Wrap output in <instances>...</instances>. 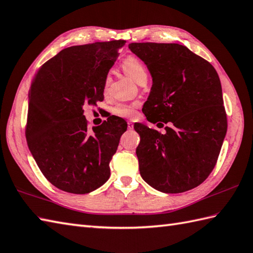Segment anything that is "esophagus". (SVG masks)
Wrapping results in <instances>:
<instances>
[{
	"mask_svg": "<svg viewBox=\"0 0 253 253\" xmlns=\"http://www.w3.org/2000/svg\"><path fill=\"white\" fill-rule=\"evenodd\" d=\"M127 127H128V129H133V123L131 121H128L127 122Z\"/></svg>",
	"mask_w": 253,
	"mask_h": 253,
	"instance_id": "esophagus-1",
	"label": "esophagus"
}]
</instances>
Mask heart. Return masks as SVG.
Masks as SVG:
<instances>
[{"mask_svg":"<svg viewBox=\"0 0 253 253\" xmlns=\"http://www.w3.org/2000/svg\"><path fill=\"white\" fill-rule=\"evenodd\" d=\"M122 67H123V70L125 71V73L134 82H138L143 75H146V69L143 62L141 61L139 58L134 56L127 57L126 59L123 61ZM137 108H138L137 102L117 103L112 109H111V112L117 117L131 119V117L136 115Z\"/></svg>","mask_w":253,"mask_h":253,"instance_id":"b5f03b06","label":"heart"}]
</instances>
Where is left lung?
I'll return each instance as SVG.
<instances>
[{"instance_id":"1","label":"left lung","mask_w":253,"mask_h":253,"mask_svg":"<svg viewBox=\"0 0 253 253\" xmlns=\"http://www.w3.org/2000/svg\"><path fill=\"white\" fill-rule=\"evenodd\" d=\"M128 47L146 64L153 81L142 109L146 120L170 125L161 133L134 124L140 134L136 153L141 177L163 193L192 190L213 170L226 134L219 75L183 45L131 43Z\"/></svg>"}]
</instances>
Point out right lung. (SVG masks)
<instances>
[{
  "label": "right lung",
  "mask_w": 253,
  "mask_h": 253,
  "mask_svg": "<svg viewBox=\"0 0 253 253\" xmlns=\"http://www.w3.org/2000/svg\"><path fill=\"white\" fill-rule=\"evenodd\" d=\"M125 43L68 47L45 62L32 81L28 146L44 177L61 191L87 194L110 178V162L127 124L112 116L89 130L84 107L103 100L108 73Z\"/></svg>",
  "instance_id": "add662e5"
}]
</instances>
